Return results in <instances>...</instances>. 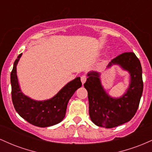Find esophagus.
Masks as SVG:
<instances>
[{
  "instance_id": "obj_1",
  "label": "esophagus",
  "mask_w": 152,
  "mask_h": 152,
  "mask_svg": "<svg viewBox=\"0 0 152 152\" xmlns=\"http://www.w3.org/2000/svg\"><path fill=\"white\" fill-rule=\"evenodd\" d=\"M81 81L82 82V84H83V83L86 82V75H83V76H81Z\"/></svg>"
}]
</instances>
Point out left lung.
<instances>
[{"label": "left lung", "instance_id": "obj_1", "mask_svg": "<svg viewBox=\"0 0 152 152\" xmlns=\"http://www.w3.org/2000/svg\"><path fill=\"white\" fill-rule=\"evenodd\" d=\"M117 65L129 74V84L120 97H112L102 84L101 74L90 71L83 84L88 91L91 120L96 126L110 129L129 121L137 112L143 92L142 69L133 52L124 53L113 59L107 68Z\"/></svg>", "mask_w": 152, "mask_h": 152}]
</instances>
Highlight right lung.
I'll return each instance as SVG.
<instances>
[{"label": "right lung", "instance_id": "right-lung-1", "mask_svg": "<svg viewBox=\"0 0 152 152\" xmlns=\"http://www.w3.org/2000/svg\"><path fill=\"white\" fill-rule=\"evenodd\" d=\"M18 56L10 74L12 101L15 111L23 118L38 127H48L60 123L65 117L68 102L82 83L80 77L69 82L54 96L43 101L32 99L22 92L18 83L16 67Z\"/></svg>", "mask_w": 152, "mask_h": 152}]
</instances>
